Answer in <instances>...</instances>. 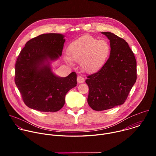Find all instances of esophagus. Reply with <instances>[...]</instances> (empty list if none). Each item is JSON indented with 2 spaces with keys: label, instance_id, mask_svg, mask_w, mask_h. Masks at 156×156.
Wrapping results in <instances>:
<instances>
[{
  "label": "esophagus",
  "instance_id": "obj_1",
  "mask_svg": "<svg viewBox=\"0 0 156 156\" xmlns=\"http://www.w3.org/2000/svg\"><path fill=\"white\" fill-rule=\"evenodd\" d=\"M77 81L78 83H82L84 81V78L81 76H78L77 78Z\"/></svg>",
  "mask_w": 156,
  "mask_h": 156
}]
</instances>
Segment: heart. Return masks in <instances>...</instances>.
Instances as JSON below:
<instances>
[{
  "mask_svg": "<svg viewBox=\"0 0 156 156\" xmlns=\"http://www.w3.org/2000/svg\"><path fill=\"white\" fill-rule=\"evenodd\" d=\"M110 46L107 41L85 35L72 42L68 47L66 62H80L81 69L87 73H94L100 70L107 60Z\"/></svg>",
  "mask_w": 156,
  "mask_h": 156,
  "instance_id": "1",
  "label": "heart"
}]
</instances>
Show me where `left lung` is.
I'll list each match as a JSON object with an SVG mask.
<instances>
[{
  "mask_svg": "<svg viewBox=\"0 0 156 156\" xmlns=\"http://www.w3.org/2000/svg\"><path fill=\"white\" fill-rule=\"evenodd\" d=\"M110 40V56L96 73L87 76V103L101 111L122 105L136 81V61L123 39L110 32H102Z\"/></svg>",
  "mask_w": 156,
  "mask_h": 156,
  "instance_id": "obj_1",
  "label": "left lung"
}]
</instances>
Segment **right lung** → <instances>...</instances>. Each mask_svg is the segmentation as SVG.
<instances>
[{
  "label": "right lung",
  "instance_id": "obj_1",
  "mask_svg": "<svg viewBox=\"0 0 156 156\" xmlns=\"http://www.w3.org/2000/svg\"><path fill=\"white\" fill-rule=\"evenodd\" d=\"M61 34L48 33L28 41L15 63V82L24 103L40 112H54L65 104V95L77 84L76 74L58 77L50 62L62 55L65 39Z\"/></svg>",
  "mask_w": 156,
  "mask_h": 156
}]
</instances>
